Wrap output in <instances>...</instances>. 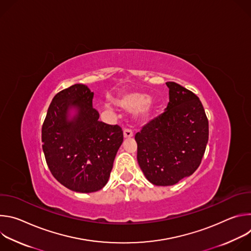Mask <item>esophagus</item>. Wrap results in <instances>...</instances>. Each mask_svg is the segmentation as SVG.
I'll use <instances>...</instances> for the list:
<instances>
[{"label":"esophagus","mask_w":251,"mask_h":251,"mask_svg":"<svg viewBox=\"0 0 251 251\" xmlns=\"http://www.w3.org/2000/svg\"><path fill=\"white\" fill-rule=\"evenodd\" d=\"M123 135H124V138H131V137H133V132L131 129L126 128L123 131Z\"/></svg>","instance_id":"obj_1"}]
</instances>
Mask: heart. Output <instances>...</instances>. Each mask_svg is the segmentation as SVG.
<instances>
[{
  "label": "heart",
  "instance_id": "b5f03b06",
  "mask_svg": "<svg viewBox=\"0 0 251 251\" xmlns=\"http://www.w3.org/2000/svg\"><path fill=\"white\" fill-rule=\"evenodd\" d=\"M117 104L121 108L127 111L138 110L139 115L142 118H148L154 111V103L149 100V96L144 93L133 92L124 95L117 101Z\"/></svg>",
  "mask_w": 251,
  "mask_h": 251
}]
</instances>
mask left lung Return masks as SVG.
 I'll use <instances>...</instances> for the list:
<instances>
[{"mask_svg": "<svg viewBox=\"0 0 251 251\" xmlns=\"http://www.w3.org/2000/svg\"><path fill=\"white\" fill-rule=\"evenodd\" d=\"M166 84V111L135 135L138 164L156 186H173L191 176L208 141V120L199 97L176 82Z\"/></svg>", "mask_w": 251, "mask_h": 251, "instance_id": "obj_1", "label": "left lung"}]
</instances>
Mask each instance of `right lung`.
<instances>
[{"instance_id":"add662e5","label":"right lung","mask_w":251,"mask_h":251,"mask_svg":"<svg viewBox=\"0 0 251 251\" xmlns=\"http://www.w3.org/2000/svg\"><path fill=\"white\" fill-rule=\"evenodd\" d=\"M93 95L83 84L59 91L42 128L43 151L50 173L65 188L77 193L97 192L107 184L123 142L120 126L98 121ZM71 108L77 114L69 119Z\"/></svg>"}]
</instances>
